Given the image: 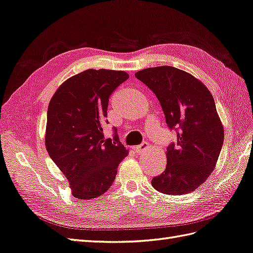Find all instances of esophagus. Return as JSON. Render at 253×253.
<instances>
[{
    "mask_svg": "<svg viewBox=\"0 0 253 253\" xmlns=\"http://www.w3.org/2000/svg\"><path fill=\"white\" fill-rule=\"evenodd\" d=\"M149 150H150V144L148 142H143L141 145L134 148V151H136L138 154H142V153H144V152L149 151Z\"/></svg>",
    "mask_w": 253,
    "mask_h": 253,
    "instance_id": "34e87169",
    "label": "esophagus"
}]
</instances>
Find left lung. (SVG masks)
Segmentation results:
<instances>
[{"label": "left lung", "mask_w": 253, "mask_h": 253, "mask_svg": "<svg viewBox=\"0 0 253 253\" xmlns=\"http://www.w3.org/2000/svg\"><path fill=\"white\" fill-rule=\"evenodd\" d=\"M134 75L155 93L168 126L179 131L177 144L167 148L166 169L152 186L169 195L192 193L213 171L224 140L213 97L195 76L170 66Z\"/></svg>", "instance_id": "obj_1"}]
</instances>
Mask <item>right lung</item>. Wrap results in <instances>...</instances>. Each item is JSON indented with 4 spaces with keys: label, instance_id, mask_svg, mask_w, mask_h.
<instances>
[{
    "label": "right lung",
    "instance_id": "1",
    "mask_svg": "<svg viewBox=\"0 0 253 253\" xmlns=\"http://www.w3.org/2000/svg\"><path fill=\"white\" fill-rule=\"evenodd\" d=\"M128 78L124 71L88 69L64 81L50 99L45 146L76 199L107 192L128 155L116 133L104 139L102 130L111 93Z\"/></svg>",
    "mask_w": 253,
    "mask_h": 253
}]
</instances>
